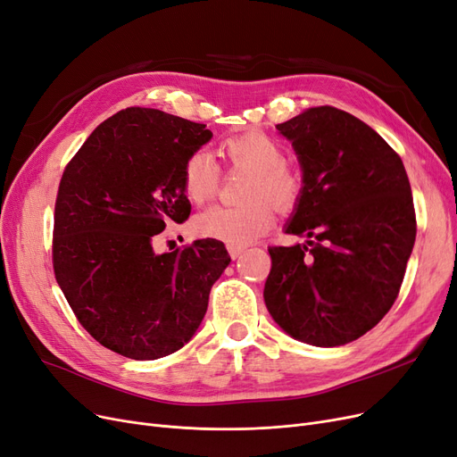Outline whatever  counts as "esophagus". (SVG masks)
I'll list each match as a JSON object with an SVG mask.
<instances>
[{
    "mask_svg": "<svg viewBox=\"0 0 457 457\" xmlns=\"http://www.w3.org/2000/svg\"><path fill=\"white\" fill-rule=\"evenodd\" d=\"M228 252L231 255V260H237L243 252H245V246H235V245H228Z\"/></svg>",
    "mask_w": 457,
    "mask_h": 457,
    "instance_id": "esophagus-1",
    "label": "esophagus"
}]
</instances>
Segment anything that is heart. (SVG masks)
Wrapping results in <instances>:
<instances>
[{"instance_id": "1", "label": "heart", "mask_w": 457, "mask_h": 457, "mask_svg": "<svg viewBox=\"0 0 457 457\" xmlns=\"http://www.w3.org/2000/svg\"><path fill=\"white\" fill-rule=\"evenodd\" d=\"M233 170H246L239 205H214L197 214L194 233L235 246L260 239L274 224L275 205L289 212L303 195V179L286 161L284 147L265 132L229 136L218 147ZM220 187V168L207 151H194L183 166V190L188 202L204 205Z\"/></svg>"}]
</instances>
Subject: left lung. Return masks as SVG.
Returning <instances> with one entry per match:
<instances>
[{"label":"left lung","mask_w":457,"mask_h":457,"mask_svg":"<svg viewBox=\"0 0 457 457\" xmlns=\"http://www.w3.org/2000/svg\"><path fill=\"white\" fill-rule=\"evenodd\" d=\"M276 129L304 183L286 233L308 241L269 246L265 304L295 340L345 345L398 299L416 237L409 177L400 154L344 110L308 108Z\"/></svg>","instance_id":"obj_1"}]
</instances>
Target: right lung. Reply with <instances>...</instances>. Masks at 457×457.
<instances>
[{"label":"right lung","mask_w":457,"mask_h":457,"mask_svg":"<svg viewBox=\"0 0 457 457\" xmlns=\"http://www.w3.org/2000/svg\"><path fill=\"white\" fill-rule=\"evenodd\" d=\"M211 137L202 123L127 108L91 132L59 183L55 280L80 325L127 359L154 361L179 351L231 262L214 239L153 250L168 222L188 218L183 166Z\"/></svg>","instance_id":"1"}]
</instances>
